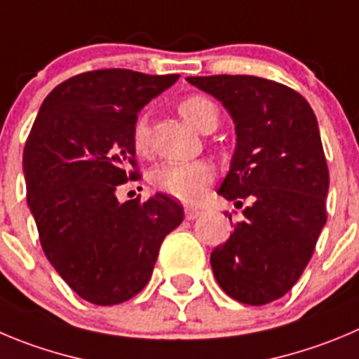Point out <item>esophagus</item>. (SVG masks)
Segmentation results:
<instances>
[{"instance_id": "34e87169", "label": "esophagus", "mask_w": 359, "mask_h": 359, "mask_svg": "<svg viewBox=\"0 0 359 359\" xmlns=\"http://www.w3.org/2000/svg\"><path fill=\"white\" fill-rule=\"evenodd\" d=\"M200 216H202V210L200 209H196V207H186V219L193 221Z\"/></svg>"}]
</instances>
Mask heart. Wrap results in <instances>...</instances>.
I'll return each instance as SVG.
<instances>
[{"mask_svg":"<svg viewBox=\"0 0 359 359\" xmlns=\"http://www.w3.org/2000/svg\"><path fill=\"white\" fill-rule=\"evenodd\" d=\"M179 113L193 129L205 133L209 127L217 126L219 111L210 97L202 93L184 97L179 102ZM134 150L142 156L150 150V129L145 115H140L133 126ZM214 168L205 161L193 163H164L152 172V184L157 189L182 200L196 202L202 198L207 186L212 182Z\"/></svg>","mask_w":359,"mask_h":359,"instance_id":"heart-1","label":"heart"}]
</instances>
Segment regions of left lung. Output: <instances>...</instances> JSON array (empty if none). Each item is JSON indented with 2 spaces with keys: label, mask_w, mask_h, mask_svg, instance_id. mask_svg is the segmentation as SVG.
I'll list each match as a JSON object with an SVG mask.
<instances>
[{
  "label": "left lung",
  "mask_w": 359,
  "mask_h": 359,
  "mask_svg": "<svg viewBox=\"0 0 359 359\" xmlns=\"http://www.w3.org/2000/svg\"><path fill=\"white\" fill-rule=\"evenodd\" d=\"M187 81L232 115L237 147L217 193L236 207L248 200L244 219L210 253L214 276L239 303L280 299L303 274L327 219L330 172L316 113L296 90L257 76Z\"/></svg>",
  "instance_id": "8db88e82"
}]
</instances>
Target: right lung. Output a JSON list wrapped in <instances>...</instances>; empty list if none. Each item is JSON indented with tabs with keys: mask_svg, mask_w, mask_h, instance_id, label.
<instances>
[{
	"mask_svg": "<svg viewBox=\"0 0 359 359\" xmlns=\"http://www.w3.org/2000/svg\"><path fill=\"white\" fill-rule=\"evenodd\" d=\"M179 74L99 69L60 83L43 99L22 156L28 205L56 273L100 306L149 283L164 237L184 209L157 193L120 203L116 189L140 179L133 126Z\"/></svg>",
	"mask_w": 359,
	"mask_h": 359,
	"instance_id": "add662e5",
	"label": "right lung"
}]
</instances>
